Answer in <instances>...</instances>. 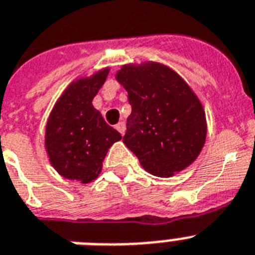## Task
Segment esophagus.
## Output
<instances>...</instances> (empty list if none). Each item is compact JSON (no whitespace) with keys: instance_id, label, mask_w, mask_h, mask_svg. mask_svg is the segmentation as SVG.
<instances>
[{"instance_id":"1","label":"esophagus","mask_w":255,"mask_h":255,"mask_svg":"<svg viewBox=\"0 0 255 255\" xmlns=\"http://www.w3.org/2000/svg\"><path fill=\"white\" fill-rule=\"evenodd\" d=\"M115 128L118 129V132L123 136L124 133H126V123L124 122H121V123H118L117 126H115Z\"/></svg>"}]
</instances>
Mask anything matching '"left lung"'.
Wrapping results in <instances>:
<instances>
[{"instance_id": "1", "label": "left lung", "mask_w": 255, "mask_h": 255, "mask_svg": "<svg viewBox=\"0 0 255 255\" xmlns=\"http://www.w3.org/2000/svg\"><path fill=\"white\" fill-rule=\"evenodd\" d=\"M115 79L132 111L123 142L149 174L171 177L193 163L207 136L205 109L188 83L168 66L127 63Z\"/></svg>"}]
</instances>
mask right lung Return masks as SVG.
<instances>
[{
	"label": "right lung",
	"instance_id": "add662e5",
	"mask_svg": "<svg viewBox=\"0 0 255 255\" xmlns=\"http://www.w3.org/2000/svg\"><path fill=\"white\" fill-rule=\"evenodd\" d=\"M110 67L81 76L67 85L55 101L45 126V151L61 176L88 184L102 171L109 149L122 140L92 101L104 85Z\"/></svg>",
	"mask_w": 255,
	"mask_h": 255
}]
</instances>
